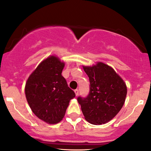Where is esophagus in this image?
Returning a JSON list of instances; mask_svg holds the SVG:
<instances>
[{"label":"esophagus","mask_w":151,"mask_h":151,"mask_svg":"<svg viewBox=\"0 0 151 151\" xmlns=\"http://www.w3.org/2000/svg\"><path fill=\"white\" fill-rule=\"evenodd\" d=\"M74 92H75V94H76V96H77L78 94H79V90H78V89H76V90H74Z\"/></svg>","instance_id":"1"}]
</instances>
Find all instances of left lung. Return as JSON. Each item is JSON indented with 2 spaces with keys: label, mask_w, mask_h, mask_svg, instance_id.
<instances>
[{
  "label": "left lung",
  "mask_w": 151,
  "mask_h": 151,
  "mask_svg": "<svg viewBox=\"0 0 151 151\" xmlns=\"http://www.w3.org/2000/svg\"><path fill=\"white\" fill-rule=\"evenodd\" d=\"M83 68L89 77L90 92L86 97L77 98L82 112L90 124L107 123L123 107L127 94L126 83L113 68L101 62Z\"/></svg>",
  "instance_id": "left-lung-1"
}]
</instances>
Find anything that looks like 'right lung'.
Here are the masks:
<instances>
[{"instance_id": "1", "label": "right lung", "mask_w": 151, "mask_h": 151, "mask_svg": "<svg viewBox=\"0 0 151 151\" xmlns=\"http://www.w3.org/2000/svg\"><path fill=\"white\" fill-rule=\"evenodd\" d=\"M64 65L59 58L50 56L38 65L25 84L26 99L32 112L50 124L63 119L70 99L75 96L61 74Z\"/></svg>"}]
</instances>
